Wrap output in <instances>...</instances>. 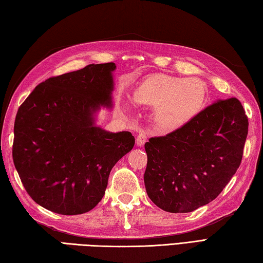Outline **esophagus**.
Wrapping results in <instances>:
<instances>
[{"mask_svg": "<svg viewBox=\"0 0 263 263\" xmlns=\"http://www.w3.org/2000/svg\"><path fill=\"white\" fill-rule=\"evenodd\" d=\"M146 140H147L146 133H143V132H141V133H139V136L137 137V140H136V142H137V145H138L139 147H142L143 145H145V142H146Z\"/></svg>", "mask_w": 263, "mask_h": 263, "instance_id": "34e87169", "label": "esophagus"}]
</instances>
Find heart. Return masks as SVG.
<instances>
[{"instance_id": "1", "label": "heart", "mask_w": 263, "mask_h": 263, "mask_svg": "<svg viewBox=\"0 0 263 263\" xmlns=\"http://www.w3.org/2000/svg\"><path fill=\"white\" fill-rule=\"evenodd\" d=\"M133 100L139 105L155 107L163 126L179 128L203 110L206 85L199 79L157 74L147 77L137 86Z\"/></svg>"}]
</instances>
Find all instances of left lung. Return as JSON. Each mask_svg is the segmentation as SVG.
I'll return each instance as SVG.
<instances>
[{"instance_id": "8db88e82", "label": "left lung", "mask_w": 263, "mask_h": 263, "mask_svg": "<svg viewBox=\"0 0 263 263\" xmlns=\"http://www.w3.org/2000/svg\"><path fill=\"white\" fill-rule=\"evenodd\" d=\"M249 121L239 100L219 99L178 130L149 139L143 176L148 197L170 213L209 204L240 165Z\"/></svg>"}]
</instances>
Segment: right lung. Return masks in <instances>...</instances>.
<instances>
[{"label":"right lung","mask_w":263,"mask_h":263,"mask_svg":"<svg viewBox=\"0 0 263 263\" xmlns=\"http://www.w3.org/2000/svg\"><path fill=\"white\" fill-rule=\"evenodd\" d=\"M114 63L51 77L19 107L12 157L35 203L51 212H89L104 197L111 168L132 151L131 132L97 124L101 107L111 109Z\"/></svg>","instance_id":"1"}]
</instances>
